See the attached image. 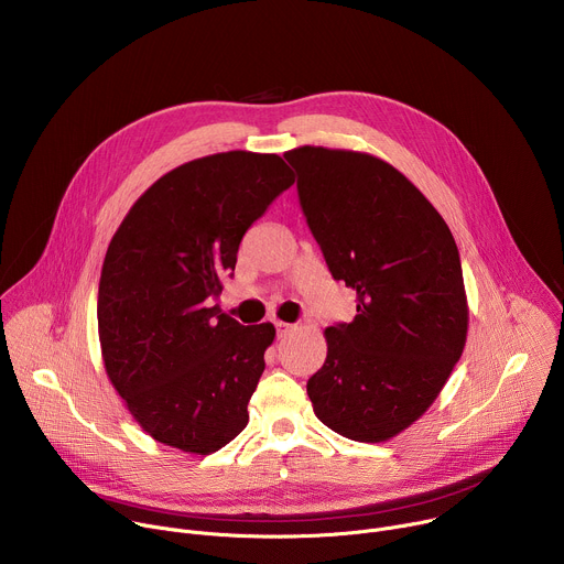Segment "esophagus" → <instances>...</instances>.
<instances>
[{"label":"esophagus","instance_id":"obj_1","mask_svg":"<svg viewBox=\"0 0 564 564\" xmlns=\"http://www.w3.org/2000/svg\"><path fill=\"white\" fill-rule=\"evenodd\" d=\"M276 337L279 339H283V337H288V335H292V330H294V326H290V324H283V321H276Z\"/></svg>","mask_w":564,"mask_h":564}]
</instances>
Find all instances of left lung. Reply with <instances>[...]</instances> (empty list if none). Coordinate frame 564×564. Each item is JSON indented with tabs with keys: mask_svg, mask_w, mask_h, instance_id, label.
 Masks as SVG:
<instances>
[{
	"mask_svg": "<svg viewBox=\"0 0 564 564\" xmlns=\"http://www.w3.org/2000/svg\"><path fill=\"white\" fill-rule=\"evenodd\" d=\"M303 216L335 281L357 292L350 324L326 328L310 379L314 415L355 442H386L420 420L462 357L468 305L455 238L426 196L383 160L299 147Z\"/></svg>",
	"mask_w": 564,
	"mask_h": 564,
	"instance_id": "8db88e82",
	"label": "left lung"
}]
</instances>
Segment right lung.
<instances>
[{
  "label": "right lung",
  "mask_w": 564,
  "mask_h": 564,
  "mask_svg": "<svg viewBox=\"0 0 564 564\" xmlns=\"http://www.w3.org/2000/svg\"><path fill=\"white\" fill-rule=\"evenodd\" d=\"M294 183L276 153L227 151L158 178L113 234L98 290L107 375L155 442L209 455L248 426L274 326L212 301L240 238Z\"/></svg>",
  "instance_id": "obj_1"
}]
</instances>
